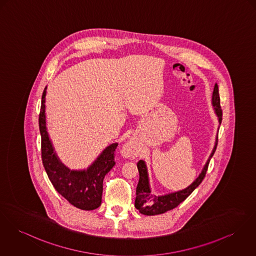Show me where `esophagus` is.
Wrapping results in <instances>:
<instances>
[{
    "instance_id": "34e87169",
    "label": "esophagus",
    "mask_w": 256,
    "mask_h": 256,
    "mask_svg": "<svg viewBox=\"0 0 256 256\" xmlns=\"http://www.w3.org/2000/svg\"><path fill=\"white\" fill-rule=\"evenodd\" d=\"M122 154L126 158H134L138 155V147L134 141L128 140L122 148Z\"/></svg>"
}]
</instances>
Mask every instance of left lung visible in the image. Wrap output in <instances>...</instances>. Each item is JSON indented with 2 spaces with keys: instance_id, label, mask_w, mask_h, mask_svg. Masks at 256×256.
<instances>
[{
  "instance_id": "left-lung-1",
  "label": "left lung",
  "mask_w": 256,
  "mask_h": 256,
  "mask_svg": "<svg viewBox=\"0 0 256 256\" xmlns=\"http://www.w3.org/2000/svg\"><path fill=\"white\" fill-rule=\"evenodd\" d=\"M212 104L214 109V112L218 118L219 124L222 120V110L220 107V98L218 92V86L216 84L214 92H212ZM217 146V136L214 143V147L208 158L206 164L204 166L200 174L185 189L176 191L174 193L156 196L152 194L151 188H150V182H149V176H148V170L147 166L144 160H140L138 162V172H139V181H138V187H136V198L134 206L136 210H139L140 214L144 216H157L164 214L170 210H174L177 206L182 202L186 198L197 188L198 186L202 183V179L206 176L208 166L210 164V158L214 156Z\"/></svg>"
}]
</instances>
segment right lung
<instances>
[{"label":"right lung","mask_w":256,"mask_h":256,"mask_svg":"<svg viewBox=\"0 0 256 256\" xmlns=\"http://www.w3.org/2000/svg\"><path fill=\"white\" fill-rule=\"evenodd\" d=\"M46 86L42 92L39 126L42 138V160L46 172L56 190L71 204L92 210L101 204L103 179L115 166L114 152L118 143L107 146L86 170H70L56 155L46 130Z\"/></svg>","instance_id":"add662e5"}]
</instances>
